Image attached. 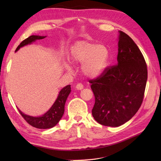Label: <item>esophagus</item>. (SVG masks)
<instances>
[{
	"label": "esophagus",
	"instance_id": "esophagus-1",
	"mask_svg": "<svg viewBox=\"0 0 161 161\" xmlns=\"http://www.w3.org/2000/svg\"><path fill=\"white\" fill-rule=\"evenodd\" d=\"M75 87H76V88H77V90H81V89H83L84 86H83L82 84L80 83V84H77Z\"/></svg>",
	"mask_w": 161,
	"mask_h": 161
}]
</instances>
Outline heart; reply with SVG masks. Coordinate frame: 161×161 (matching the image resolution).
<instances>
[{
	"mask_svg": "<svg viewBox=\"0 0 161 161\" xmlns=\"http://www.w3.org/2000/svg\"><path fill=\"white\" fill-rule=\"evenodd\" d=\"M70 54L74 62L82 64L81 70L87 77L93 79L100 76L107 66L108 50L102 44L77 42L72 47Z\"/></svg>",
	"mask_w": 161,
	"mask_h": 161,
	"instance_id": "heart-1",
	"label": "heart"
}]
</instances>
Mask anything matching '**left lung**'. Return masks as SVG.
I'll return each mask as SVG.
<instances>
[{"mask_svg": "<svg viewBox=\"0 0 161 161\" xmlns=\"http://www.w3.org/2000/svg\"><path fill=\"white\" fill-rule=\"evenodd\" d=\"M118 64L105 68L91 80L95 95L92 109L100 125L119 126L129 121L141 107L147 80V68L141 50L133 39L119 31Z\"/></svg>", "mask_w": 161, "mask_h": 161, "instance_id": "8db88e82", "label": "left lung"}]
</instances>
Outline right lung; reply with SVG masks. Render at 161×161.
<instances>
[{
	"label": "right lung",
	"instance_id": "obj_1",
	"mask_svg": "<svg viewBox=\"0 0 161 161\" xmlns=\"http://www.w3.org/2000/svg\"><path fill=\"white\" fill-rule=\"evenodd\" d=\"M46 36H37V35H32L29 36L28 38L23 40V42L20 43V45L16 47V52L24 46L28 45V44L32 43V42H35L36 40L43 39ZM71 91L70 85L63 88L59 92V95L57 98V100L54 102L53 105L51 108L47 111L45 114L42 116H39V117H33L24 114L23 113L20 111L19 109V113L22 117L25 119V120L28 123L29 125L34 126V127L38 129H50L55 126L58 122H59L61 118H62L64 113V107L65 103L67 100V97L69 95Z\"/></svg>",
	"mask_w": 161,
	"mask_h": 161
}]
</instances>
